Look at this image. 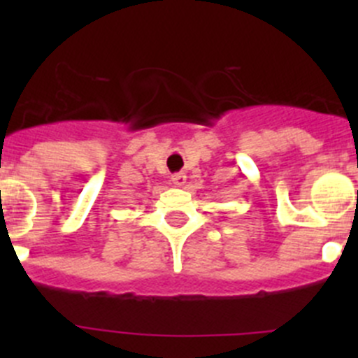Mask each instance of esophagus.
<instances>
[{
    "mask_svg": "<svg viewBox=\"0 0 358 358\" xmlns=\"http://www.w3.org/2000/svg\"><path fill=\"white\" fill-rule=\"evenodd\" d=\"M171 182L175 183L176 187H183V185H185V182H187L185 173H175V175H171Z\"/></svg>",
    "mask_w": 358,
    "mask_h": 358,
    "instance_id": "34e87169",
    "label": "esophagus"
}]
</instances>
